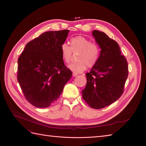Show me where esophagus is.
I'll return each instance as SVG.
<instances>
[{"label":"esophagus","mask_w":146,"mask_h":146,"mask_svg":"<svg viewBox=\"0 0 146 146\" xmlns=\"http://www.w3.org/2000/svg\"><path fill=\"white\" fill-rule=\"evenodd\" d=\"M78 75V73H76V72H73V76L74 77L77 76Z\"/></svg>","instance_id":"34e87169"}]
</instances>
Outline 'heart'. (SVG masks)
I'll use <instances>...</instances> for the list:
<instances>
[{
    "label": "heart",
    "instance_id": "heart-1",
    "mask_svg": "<svg viewBox=\"0 0 146 146\" xmlns=\"http://www.w3.org/2000/svg\"><path fill=\"white\" fill-rule=\"evenodd\" d=\"M70 46L64 42L61 46V53L64 61L70 63L73 53L76 54V61L70 65L69 68L75 72H82L87 66L94 67L98 62L100 55V47L95 42L82 36H76L70 40Z\"/></svg>",
    "mask_w": 146,
    "mask_h": 146
}]
</instances>
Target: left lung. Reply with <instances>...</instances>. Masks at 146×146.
Listing matches in <instances>:
<instances>
[{"mask_svg":"<svg viewBox=\"0 0 146 146\" xmlns=\"http://www.w3.org/2000/svg\"><path fill=\"white\" fill-rule=\"evenodd\" d=\"M93 35L101 51L99 60L90 73L82 91V98L91 108L101 109L114 103L124 92L129 70L118 43L103 32L94 30Z\"/></svg>","mask_w":146,"mask_h":146,"instance_id":"1","label":"left lung"}]
</instances>
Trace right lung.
Listing matches in <instances>:
<instances>
[{
	"mask_svg": "<svg viewBox=\"0 0 146 146\" xmlns=\"http://www.w3.org/2000/svg\"><path fill=\"white\" fill-rule=\"evenodd\" d=\"M68 32H44L26 45L18 59V82L26 99L35 107L55 103L72 78L61 53Z\"/></svg>",
	"mask_w": 146,
	"mask_h": 146,
	"instance_id": "obj_1",
	"label": "right lung"
}]
</instances>
